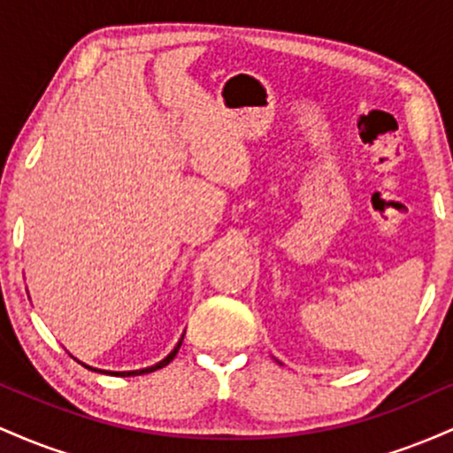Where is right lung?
Returning a JSON list of instances; mask_svg holds the SVG:
<instances>
[{
	"label": "right lung",
	"instance_id": "add662e5",
	"mask_svg": "<svg viewBox=\"0 0 453 453\" xmlns=\"http://www.w3.org/2000/svg\"><path fill=\"white\" fill-rule=\"evenodd\" d=\"M180 342H183V341H180ZM180 342H179V345L174 347V351L170 353V356L165 357V360H161L159 364H155V366H150V368H142V371H129V372H111V375H119V377H129V375H144V372L157 371V368H164V366H168V364L174 360V356H176V353H179V349H180ZM87 368H89V366H87ZM91 371H97V368H91ZM97 372H102V371H97Z\"/></svg>",
	"mask_w": 453,
	"mask_h": 453
}]
</instances>
